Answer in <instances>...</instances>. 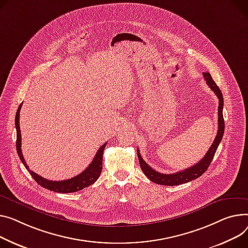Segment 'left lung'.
I'll use <instances>...</instances> for the list:
<instances>
[{"label":"left lung","mask_w":248,"mask_h":248,"mask_svg":"<svg viewBox=\"0 0 248 248\" xmlns=\"http://www.w3.org/2000/svg\"><path fill=\"white\" fill-rule=\"evenodd\" d=\"M203 78L206 80V84L208 85L210 90L216 93V95L218 97V101H219L218 102V129H217V137L214 139L213 143L209 147L208 152L206 153L203 158H202L199 162L194 164V166L188 169H186L185 170H180L178 172L171 173V174H166V173H160L155 171L142 159L140 154V151L138 150V156H139L140 169L143 171V173L146 175V177L150 180H152L155 184L173 186L186 184L188 181L199 178L201 175H202L206 171L209 164L212 161L214 155H216V152L222 140L223 133H224V120H223V114H222L223 96H222L221 91L219 90V88L217 87L216 82H214L209 73H203Z\"/></svg>","instance_id":"1"}]
</instances>
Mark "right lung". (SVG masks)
<instances>
[{
	"mask_svg": "<svg viewBox=\"0 0 248 248\" xmlns=\"http://www.w3.org/2000/svg\"><path fill=\"white\" fill-rule=\"evenodd\" d=\"M21 104L19 106L18 110H16V119H15V124H16V153H18V155L25 166V168L28 170L30 174L32 176L37 184H39L41 186L48 189V190H53L56 192L60 193H70V192H76L78 190L84 189L85 187H88L89 186H92L94 184L96 179L100 177L102 170H103V155L104 151L106 147V143H104L98 151L96 152L92 163L90 166L79 173L77 176H74L73 178L70 179H65V180H61V181H54V180H48L46 178L42 177L41 175L37 174L32 170H31L28 167V164L25 161V158L22 154L21 150V145H22V138H21V129H20V110L22 108Z\"/></svg>",
	"mask_w": 248,
	"mask_h": 248,
	"instance_id": "add662e5",
	"label": "right lung"
}]
</instances>
